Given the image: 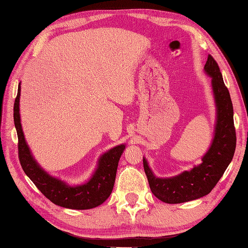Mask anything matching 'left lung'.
Listing matches in <instances>:
<instances>
[{
    "label": "left lung",
    "instance_id": "left-lung-1",
    "mask_svg": "<svg viewBox=\"0 0 248 248\" xmlns=\"http://www.w3.org/2000/svg\"><path fill=\"white\" fill-rule=\"evenodd\" d=\"M203 69L205 75L212 78L217 119L211 145L202 157V163L177 176L160 178L155 175L148 161L143 157L151 192L163 202L182 203L208 195L224 175L234 155L236 138L229 91L225 86L217 62L211 55L208 56Z\"/></svg>",
    "mask_w": 248,
    "mask_h": 248
}]
</instances>
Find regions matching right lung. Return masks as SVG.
I'll return each instance as SVG.
<instances>
[{
  "label": "right lung",
  "mask_w": 248,
  "mask_h": 248,
  "mask_svg": "<svg viewBox=\"0 0 248 248\" xmlns=\"http://www.w3.org/2000/svg\"><path fill=\"white\" fill-rule=\"evenodd\" d=\"M20 85L21 83H19L18 94L14 105V121L19 140V160L26 176L46 198L60 207L87 210L102 204L113 191L118 162L125 149V145L115 146L100 155L96 170L91 178L82 184L72 186L50 175L35 160L25 140L20 118Z\"/></svg>",
  "instance_id": "obj_1"
}]
</instances>
